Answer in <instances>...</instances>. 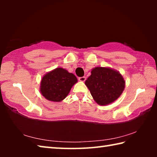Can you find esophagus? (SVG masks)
<instances>
[{
  "label": "esophagus",
  "mask_w": 157,
  "mask_h": 157,
  "mask_svg": "<svg viewBox=\"0 0 157 157\" xmlns=\"http://www.w3.org/2000/svg\"><path fill=\"white\" fill-rule=\"evenodd\" d=\"M78 79H79V81H80V82H84L85 80H86V78H85V77H80V78H78Z\"/></svg>",
  "instance_id": "esophagus-1"
}]
</instances>
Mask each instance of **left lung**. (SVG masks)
I'll return each mask as SVG.
<instances>
[{
    "instance_id": "1",
    "label": "left lung",
    "mask_w": 157,
    "mask_h": 157,
    "mask_svg": "<svg viewBox=\"0 0 157 157\" xmlns=\"http://www.w3.org/2000/svg\"><path fill=\"white\" fill-rule=\"evenodd\" d=\"M91 73L85 84L98 105H109L121 96L125 82L118 71L107 67H95Z\"/></svg>"
}]
</instances>
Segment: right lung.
I'll use <instances>...</instances> for the list:
<instances>
[{"label": "right lung", "instance_id": "obj_1", "mask_svg": "<svg viewBox=\"0 0 157 157\" xmlns=\"http://www.w3.org/2000/svg\"><path fill=\"white\" fill-rule=\"evenodd\" d=\"M77 82L78 79L74 74L62 68H57L42 78L40 91L48 100L61 102L67 96Z\"/></svg>", "mask_w": 157, "mask_h": 157}]
</instances>
